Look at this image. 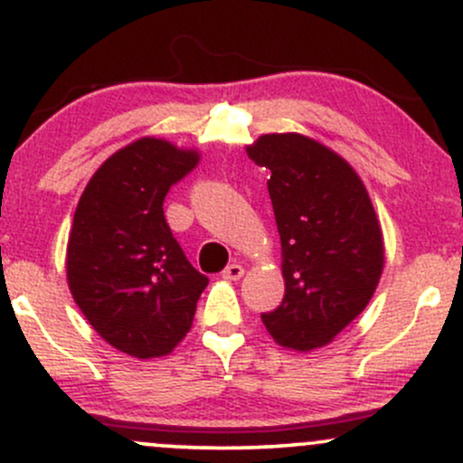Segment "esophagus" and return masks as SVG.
<instances>
[{
    "label": "esophagus",
    "mask_w": 463,
    "mask_h": 463,
    "mask_svg": "<svg viewBox=\"0 0 463 463\" xmlns=\"http://www.w3.org/2000/svg\"><path fill=\"white\" fill-rule=\"evenodd\" d=\"M222 276H224V279H231V280H239L243 276V268L239 263H231V265H226V269L222 272Z\"/></svg>",
    "instance_id": "esophagus-1"
}]
</instances>
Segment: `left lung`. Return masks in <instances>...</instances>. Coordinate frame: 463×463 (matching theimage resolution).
Listing matches in <instances>:
<instances>
[{"label": "left lung", "instance_id": "1", "mask_svg": "<svg viewBox=\"0 0 463 463\" xmlns=\"http://www.w3.org/2000/svg\"><path fill=\"white\" fill-rule=\"evenodd\" d=\"M248 156L269 169L285 296L261 313L280 346L328 344L365 309L383 272V235L368 191L342 156L302 135H263Z\"/></svg>", "mask_w": 463, "mask_h": 463}]
</instances>
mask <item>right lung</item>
Returning a JSON list of instances; mask_svg holds the SVG:
<instances>
[{
    "instance_id": "obj_1",
    "label": "right lung",
    "mask_w": 463,
    "mask_h": 463,
    "mask_svg": "<svg viewBox=\"0 0 463 463\" xmlns=\"http://www.w3.org/2000/svg\"><path fill=\"white\" fill-rule=\"evenodd\" d=\"M195 165L198 152L163 139L130 143L93 174L73 215L69 289L95 331L132 357L172 353L209 285L163 213L167 191Z\"/></svg>"
}]
</instances>
